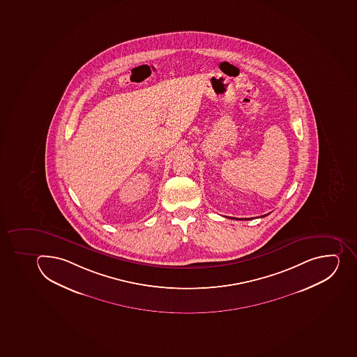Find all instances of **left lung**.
I'll return each instance as SVG.
<instances>
[{
	"label": "left lung",
	"instance_id": "left-lung-1",
	"mask_svg": "<svg viewBox=\"0 0 357 357\" xmlns=\"http://www.w3.org/2000/svg\"><path fill=\"white\" fill-rule=\"evenodd\" d=\"M261 218H264V216H261ZM247 220H250V218H247Z\"/></svg>",
	"mask_w": 357,
	"mask_h": 357
}]
</instances>
